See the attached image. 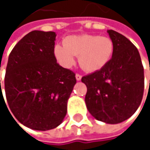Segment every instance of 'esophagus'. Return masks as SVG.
<instances>
[{
	"label": "esophagus",
	"mask_w": 150,
	"mask_h": 150,
	"mask_svg": "<svg viewBox=\"0 0 150 150\" xmlns=\"http://www.w3.org/2000/svg\"><path fill=\"white\" fill-rule=\"evenodd\" d=\"M75 78H76L77 81H80V80L81 79V75H79V74H76V75H75Z\"/></svg>",
	"instance_id": "obj_1"
}]
</instances>
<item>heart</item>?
<instances>
[{
	"label": "heart",
	"mask_w": 150,
	"mask_h": 150,
	"mask_svg": "<svg viewBox=\"0 0 150 150\" xmlns=\"http://www.w3.org/2000/svg\"><path fill=\"white\" fill-rule=\"evenodd\" d=\"M114 53L113 41L96 35H70L63 40V45H55L54 54L64 68H70L78 56L81 68L87 72H96L108 63Z\"/></svg>",
	"instance_id": "obj_1"
}]
</instances>
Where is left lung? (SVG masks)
I'll return each mask as SVG.
<instances>
[{"mask_svg": "<svg viewBox=\"0 0 150 150\" xmlns=\"http://www.w3.org/2000/svg\"><path fill=\"white\" fill-rule=\"evenodd\" d=\"M108 33L114 43L111 60L81 81L88 88L85 103L89 113L98 121L116 124L129 119L141 104L144 71L135 46L116 31Z\"/></svg>", "mask_w": 150, "mask_h": 150, "instance_id": "left-lung-1", "label": "left lung"}]
</instances>
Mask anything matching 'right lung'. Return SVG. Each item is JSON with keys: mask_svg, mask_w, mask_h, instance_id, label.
Masks as SVG:
<instances>
[{"mask_svg": "<svg viewBox=\"0 0 150 150\" xmlns=\"http://www.w3.org/2000/svg\"><path fill=\"white\" fill-rule=\"evenodd\" d=\"M55 37L52 31L34 30L8 56L4 81L8 103L17 121L35 130H49L62 122L76 83L75 73L56 62Z\"/></svg>", "mask_w": 150, "mask_h": 150, "instance_id": "1", "label": "right lung"}]
</instances>
